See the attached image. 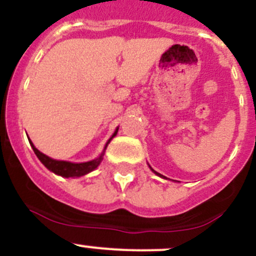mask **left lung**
Masks as SVG:
<instances>
[{"label": "left lung", "instance_id": "left-lung-1", "mask_svg": "<svg viewBox=\"0 0 256 256\" xmlns=\"http://www.w3.org/2000/svg\"><path fill=\"white\" fill-rule=\"evenodd\" d=\"M150 168H151V166H150ZM152 170V168H151ZM152 171H154V170H152ZM154 174H157V176H160V177H162V178H166V177H164V176H162V174H157V172L156 171H154Z\"/></svg>", "mask_w": 256, "mask_h": 256}]
</instances>
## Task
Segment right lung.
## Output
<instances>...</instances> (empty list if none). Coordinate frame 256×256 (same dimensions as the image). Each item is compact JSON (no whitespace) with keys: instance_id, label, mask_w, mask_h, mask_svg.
Wrapping results in <instances>:
<instances>
[{"instance_id":"add662e5","label":"right lung","mask_w":256,"mask_h":256,"mask_svg":"<svg viewBox=\"0 0 256 256\" xmlns=\"http://www.w3.org/2000/svg\"><path fill=\"white\" fill-rule=\"evenodd\" d=\"M118 128H116V131L114 132V135L109 138V140H108V142L104 147V151L102 152V154H100L98 158L92 160V161H89V162H82V164H73V162H68V161H56V160L50 158V157L46 156L44 154H42L40 151H38L30 140V146H32L34 154H37V157L40 158V161L42 162L46 167H47L49 171H52L53 174H59V176L66 177V178L68 177H82V176H84V174H88L89 172L94 171V170L99 166L100 162L102 161V156H104V152H105V150H106L108 144H109L110 141L112 140L114 136L118 134Z\"/></svg>"}]
</instances>
